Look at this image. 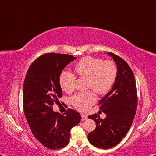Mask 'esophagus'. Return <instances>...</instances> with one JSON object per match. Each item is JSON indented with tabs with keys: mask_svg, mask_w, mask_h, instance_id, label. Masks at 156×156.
<instances>
[{
	"mask_svg": "<svg viewBox=\"0 0 156 156\" xmlns=\"http://www.w3.org/2000/svg\"><path fill=\"white\" fill-rule=\"evenodd\" d=\"M81 118H81V120H82L83 121V120L87 119V116L86 115H84V114L81 115Z\"/></svg>",
	"mask_w": 156,
	"mask_h": 156,
	"instance_id": "obj_1",
	"label": "esophagus"
}]
</instances>
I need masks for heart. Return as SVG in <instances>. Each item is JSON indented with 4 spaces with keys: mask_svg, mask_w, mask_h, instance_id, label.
<instances>
[{
    "mask_svg": "<svg viewBox=\"0 0 156 156\" xmlns=\"http://www.w3.org/2000/svg\"><path fill=\"white\" fill-rule=\"evenodd\" d=\"M75 71L81 77L87 78V87L92 89L97 94L104 95L110 91L117 77L118 69L114 62L104 61L102 59L85 57L78 62ZM76 76L71 72L64 71L59 76L60 87L66 92L74 90ZM96 96L91 90L80 92L71 98L74 107L80 111H86L96 101Z\"/></svg>",
    "mask_w": 156,
    "mask_h": 156,
    "instance_id": "b5f03b06",
    "label": "heart"
}]
</instances>
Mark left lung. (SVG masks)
I'll return each instance as SVG.
<instances>
[{
    "instance_id": "left-lung-1",
    "label": "left lung",
    "mask_w": 156,
    "mask_h": 156,
    "mask_svg": "<svg viewBox=\"0 0 156 156\" xmlns=\"http://www.w3.org/2000/svg\"><path fill=\"white\" fill-rule=\"evenodd\" d=\"M117 65V77L112 89L99 104L106 113L104 119L97 114L88 116L96 122V128L88 134L90 143L95 147L108 149L125 137L131 127L137 106L136 81L131 68L119 56L108 52Z\"/></svg>"
}]
</instances>
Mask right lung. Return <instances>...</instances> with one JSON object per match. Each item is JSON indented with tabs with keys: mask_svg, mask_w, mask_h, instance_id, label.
<instances>
[{
	"mask_svg": "<svg viewBox=\"0 0 156 156\" xmlns=\"http://www.w3.org/2000/svg\"><path fill=\"white\" fill-rule=\"evenodd\" d=\"M72 55L46 53L37 58L28 69L23 87L25 117L39 142L49 149H59L68 144L71 128L80 122V113L68 109L64 115L55 112L52 106L62 97L59 76Z\"/></svg>",
	"mask_w": 156,
	"mask_h": 156,
	"instance_id": "right-lung-1",
	"label": "right lung"
}]
</instances>
